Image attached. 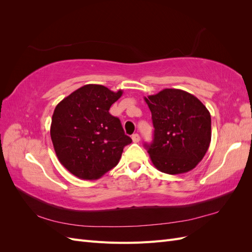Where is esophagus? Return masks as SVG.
<instances>
[{
	"label": "esophagus",
	"mask_w": 252,
	"mask_h": 252,
	"mask_svg": "<svg viewBox=\"0 0 252 252\" xmlns=\"http://www.w3.org/2000/svg\"><path fill=\"white\" fill-rule=\"evenodd\" d=\"M131 139H132V141H133L134 143H139V142H140V140H141V138H140V135H139L138 133H134V134H132V136H131Z\"/></svg>",
	"instance_id": "1"
}]
</instances>
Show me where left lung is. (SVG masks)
I'll list each match as a JSON object with an SVG mask.
<instances>
[{"label":"left lung","instance_id":"left-lung-1","mask_svg":"<svg viewBox=\"0 0 252 252\" xmlns=\"http://www.w3.org/2000/svg\"><path fill=\"white\" fill-rule=\"evenodd\" d=\"M151 111L154 141L145 144L159 171L181 174L199 164L211 141V118L206 106L187 91L166 88L144 97Z\"/></svg>","mask_w":252,"mask_h":252}]
</instances>
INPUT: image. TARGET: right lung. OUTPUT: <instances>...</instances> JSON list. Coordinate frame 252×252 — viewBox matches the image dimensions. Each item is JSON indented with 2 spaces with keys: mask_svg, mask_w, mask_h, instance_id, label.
<instances>
[{
  "mask_svg": "<svg viewBox=\"0 0 252 252\" xmlns=\"http://www.w3.org/2000/svg\"><path fill=\"white\" fill-rule=\"evenodd\" d=\"M123 94L88 84L61 101L53 111L50 136L60 163L82 180L100 179L116 167L132 140L109 109Z\"/></svg>",
  "mask_w": 252,
  "mask_h": 252,
  "instance_id": "obj_1",
  "label": "right lung"
}]
</instances>
